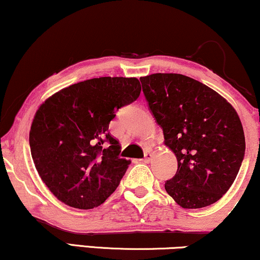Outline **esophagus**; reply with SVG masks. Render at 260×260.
I'll return each instance as SVG.
<instances>
[{
	"label": "esophagus",
	"instance_id": "34e87169",
	"mask_svg": "<svg viewBox=\"0 0 260 260\" xmlns=\"http://www.w3.org/2000/svg\"><path fill=\"white\" fill-rule=\"evenodd\" d=\"M151 158H152V154H151V152H145L144 158H143V162L149 163V162L151 161Z\"/></svg>",
	"mask_w": 260,
	"mask_h": 260
}]
</instances>
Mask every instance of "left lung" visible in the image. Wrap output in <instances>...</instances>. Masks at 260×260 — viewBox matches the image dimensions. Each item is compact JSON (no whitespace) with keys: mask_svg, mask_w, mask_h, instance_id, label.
Masks as SVG:
<instances>
[{"mask_svg":"<svg viewBox=\"0 0 260 260\" xmlns=\"http://www.w3.org/2000/svg\"><path fill=\"white\" fill-rule=\"evenodd\" d=\"M140 80L165 144L177 158L167 193L183 208L214 204L232 186L244 159L237 111L218 92L183 74L155 73Z\"/></svg>","mask_w":260,"mask_h":260,"instance_id":"left-lung-1","label":"left lung"}]
</instances>
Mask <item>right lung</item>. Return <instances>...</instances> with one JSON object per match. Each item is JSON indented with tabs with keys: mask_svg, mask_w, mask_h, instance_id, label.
I'll use <instances>...</instances> for the list:
<instances>
[{
	"mask_svg": "<svg viewBox=\"0 0 260 260\" xmlns=\"http://www.w3.org/2000/svg\"><path fill=\"white\" fill-rule=\"evenodd\" d=\"M140 93L137 78L102 77L62 88L40 105L30 126V152L56 199L91 209L116 190L131 161L119 157L109 124Z\"/></svg>",
	"mask_w": 260,
	"mask_h": 260,
	"instance_id": "add662e5",
	"label": "right lung"
}]
</instances>
